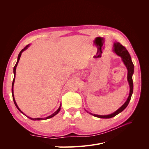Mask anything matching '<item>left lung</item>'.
I'll use <instances>...</instances> for the list:
<instances>
[{"instance_id":"8db88e82","label":"left lung","mask_w":149,"mask_h":149,"mask_svg":"<svg viewBox=\"0 0 149 149\" xmlns=\"http://www.w3.org/2000/svg\"><path fill=\"white\" fill-rule=\"evenodd\" d=\"M113 52L116 53L117 55L118 56L121 57L122 61H123L124 65L127 68V81L129 83V85L130 87V91H129V96L127 99V100L125 102L124 104L120 107L119 109L114 112L113 113H112L111 114H108V115H97L95 114H93L91 113V112H89L86 111L88 112H89V114H91V115L97 117V118H102V119H109L113 118V117L116 116V115H118L119 114L120 112L122 111H123L126 107H127L129 104V101L131 99L132 94L133 93V89H134V85H133V81H132V75L134 74V66L133 65V63L131 60V57H130V55L128 51L127 50L124 46L122 45L119 42H114V46H113Z\"/></svg>"}]
</instances>
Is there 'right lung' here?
Masks as SVG:
<instances>
[{
  "label": "right lung",
  "mask_w": 149,
  "mask_h": 149,
  "mask_svg": "<svg viewBox=\"0 0 149 149\" xmlns=\"http://www.w3.org/2000/svg\"><path fill=\"white\" fill-rule=\"evenodd\" d=\"M30 45L29 44V45H26L24 49H22V50L20 51V52L19 53V55H18V58H17V63H16V64H15V66L13 67V74H14V77H13V82H12V97H13V102H14V104H15V106L17 107V108L18 109V110H19L21 113H22L23 114H24L25 116H26L28 118H29V119H30L31 120H46V119H49V118H53V116H56L58 112H60V109H61V104H60V107H59V108H58V109L54 112L53 114H52V115H50V116H48V117H47V118H30V117H29V116H26V114H25L23 112H22L20 109V108L19 107V106H17V102H16V101H15V97H14V94H13V84H14V82H15V73H16V68H17V65H18V63H19V60H20V56H21V55H22V53L24 51H25V50H26V49H27L29 47H30Z\"/></svg>",
  "instance_id": "add662e5"
}]
</instances>
